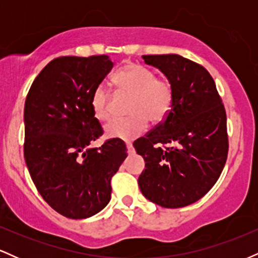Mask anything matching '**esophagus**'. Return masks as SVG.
<instances>
[{
	"label": "esophagus",
	"mask_w": 258,
	"mask_h": 258,
	"mask_svg": "<svg viewBox=\"0 0 258 258\" xmlns=\"http://www.w3.org/2000/svg\"><path fill=\"white\" fill-rule=\"evenodd\" d=\"M126 147H127V152H128V154H132V153H135V149H133V146H132V143H126Z\"/></svg>",
	"instance_id": "obj_1"
}]
</instances>
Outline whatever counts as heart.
Wrapping results in <instances>:
<instances>
[{"mask_svg":"<svg viewBox=\"0 0 258 258\" xmlns=\"http://www.w3.org/2000/svg\"><path fill=\"white\" fill-rule=\"evenodd\" d=\"M112 81L120 93L131 96L128 111L132 115L106 123V136L133 139L146 131L148 119L154 123L166 119L173 103V88L168 80L155 78V74L143 65L130 63L115 74ZM110 93L102 85L92 93V110L98 120L110 117Z\"/></svg>","mask_w":258,"mask_h":258,"instance_id":"b5f03b06","label":"heart"}]
</instances>
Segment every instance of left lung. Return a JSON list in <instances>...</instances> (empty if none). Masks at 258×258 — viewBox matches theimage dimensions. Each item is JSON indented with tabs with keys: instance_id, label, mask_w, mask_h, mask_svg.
I'll list each match as a JSON object with an SVG mask.
<instances>
[{
	"instance_id": "obj_1",
	"label": "left lung",
	"mask_w": 258,
	"mask_h": 258,
	"mask_svg": "<svg viewBox=\"0 0 258 258\" xmlns=\"http://www.w3.org/2000/svg\"><path fill=\"white\" fill-rule=\"evenodd\" d=\"M173 88L166 119L133 143L146 168L138 178L152 203L178 209L205 195L226 165L227 116L216 84L200 64L178 54L143 55Z\"/></svg>"
}]
</instances>
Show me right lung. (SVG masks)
Instances as JSON below:
<instances>
[{
    "label": "right lung",
    "instance_id": "obj_1",
    "mask_svg": "<svg viewBox=\"0 0 258 258\" xmlns=\"http://www.w3.org/2000/svg\"><path fill=\"white\" fill-rule=\"evenodd\" d=\"M109 55L59 57L32 82L25 100L24 158L43 200L58 214L82 220L111 198V178L127 156L125 143L103 135L92 93L110 73Z\"/></svg>",
    "mask_w": 258,
    "mask_h": 258
}]
</instances>
